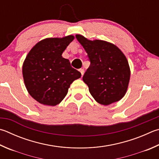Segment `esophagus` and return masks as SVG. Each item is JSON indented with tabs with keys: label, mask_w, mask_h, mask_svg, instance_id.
I'll return each mask as SVG.
<instances>
[{
	"label": "esophagus",
	"mask_w": 159,
	"mask_h": 159,
	"mask_svg": "<svg viewBox=\"0 0 159 159\" xmlns=\"http://www.w3.org/2000/svg\"><path fill=\"white\" fill-rule=\"evenodd\" d=\"M79 71L80 72V74H81V76H82L83 74H84V70H83V69H80Z\"/></svg>",
	"instance_id": "esophagus-1"
}]
</instances>
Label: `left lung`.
<instances>
[{
	"mask_svg": "<svg viewBox=\"0 0 159 159\" xmlns=\"http://www.w3.org/2000/svg\"><path fill=\"white\" fill-rule=\"evenodd\" d=\"M76 37L90 62L83 80L92 96L105 106L120 100L126 94L130 79L129 65L125 55L111 43L90 41L80 34Z\"/></svg>",
	"mask_w": 159,
	"mask_h": 159,
	"instance_id": "obj_1",
	"label": "left lung"
}]
</instances>
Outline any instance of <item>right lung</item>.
<instances>
[{"mask_svg":"<svg viewBox=\"0 0 159 159\" xmlns=\"http://www.w3.org/2000/svg\"><path fill=\"white\" fill-rule=\"evenodd\" d=\"M74 36L47 38L37 43L28 53L23 65V76L28 92L39 103L56 106L67 94L80 72L62 54Z\"/></svg>","mask_w":159,"mask_h":159,"instance_id":"add662e5","label":"right lung"}]
</instances>
